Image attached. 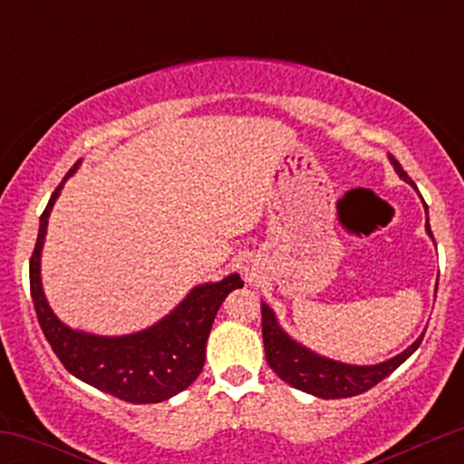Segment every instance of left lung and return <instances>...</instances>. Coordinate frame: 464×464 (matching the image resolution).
Here are the masks:
<instances>
[{
  "label": "left lung",
  "instance_id": "obj_1",
  "mask_svg": "<svg viewBox=\"0 0 464 464\" xmlns=\"http://www.w3.org/2000/svg\"><path fill=\"white\" fill-rule=\"evenodd\" d=\"M391 161L395 163L399 177L408 180L410 185H414L408 174L403 172L401 165H399L392 157ZM414 188H417V185H414ZM425 228H428V233L432 236V228H430L428 222H425ZM262 334H264L266 360H268L270 369H273L276 375H279L284 382H287L290 386L323 399H343V397L362 395V392H366L369 388L380 384V382L391 375L399 364H403V362L417 351L420 340H423V335H420L417 343L410 344L403 353L382 362V364H372V366L343 364V362L321 358V355L312 353L310 349L301 347L299 343H295V340H292L290 335L276 324L275 314L268 305H266V303H262Z\"/></svg>",
  "mask_w": 464,
  "mask_h": 464
}]
</instances>
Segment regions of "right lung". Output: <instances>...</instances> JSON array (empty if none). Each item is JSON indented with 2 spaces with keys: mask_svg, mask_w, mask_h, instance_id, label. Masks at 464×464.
<instances>
[{
  "mask_svg": "<svg viewBox=\"0 0 464 464\" xmlns=\"http://www.w3.org/2000/svg\"><path fill=\"white\" fill-rule=\"evenodd\" d=\"M80 163V161H78ZM78 163L67 172L69 179ZM65 180L54 189L41 216L39 236L30 257V292L36 318L63 366L98 391L130 403H159L185 391L205 364V347L222 301L244 281L231 275L218 284L194 287L172 314L140 334L104 338L73 332L54 316L41 287V248L47 218Z\"/></svg>",
  "mask_w": 464,
  "mask_h": 464,
  "instance_id": "1",
  "label": "right lung"
}]
</instances>
